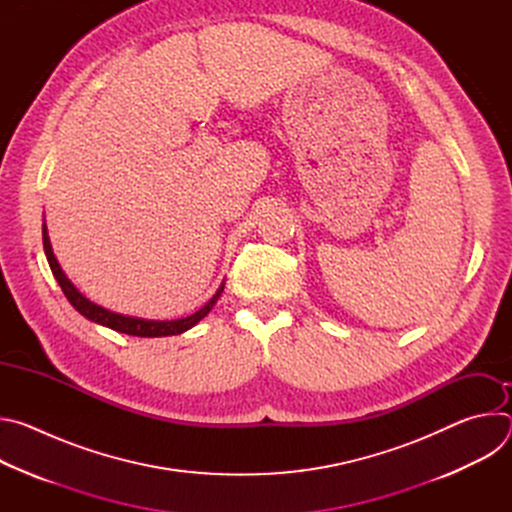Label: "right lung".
<instances>
[{
	"label": "right lung",
	"instance_id": "add662e5",
	"mask_svg": "<svg viewBox=\"0 0 512 512\" xmlns=\"http://www.w3.org/2000/svg\"><path fill=\"white\" fill-rule=\"evenodd\" d=\"M42 243H44V253H46V259H48V265L52 269V275L56 277L58 285L62 287L66 300L72 304V308H75L81 316H85L87 320L95 322V324H101V326H107L111 330H117L121 334H129V336H141V338H160V336H174V334H182L186 330H190L192 326H196L212 308L214 304L218 302V298H221L223 289H225V281L218 285L216 294L194 314L186 316V318H178V320H143V318H133V316H123V314H115L107 308H101L97 306L95 302H91L89 298H85L81 291L77 289V285L72 283L66 273L62 271L54 251H52V245H50V237H48V227H46V221L42 223Z\"/></svg>",
	"mask_w": 512,
	"mask_h": 512
}]
</instances>
